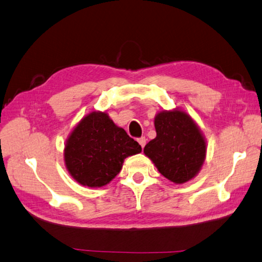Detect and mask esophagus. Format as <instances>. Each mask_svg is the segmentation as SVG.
<instances>
[{
    "label": "esophagus",
    "mask_w": 262,
    "mask_h": 262,
    "mask_svg": "<svg viewBox=\"0 0 262 262\" xmlns=\"http://www.w3.org/2000/svg\"><path fill=\"white\" fill-rule=\"evenodd\" d=\"M137 142L140 143V145H141L142 148H143V147L145 146V144H146V138H145V137H140V138H138V140H137Z\"/></svg>",
    "instance_id": "34e87169"
}]
</instances>
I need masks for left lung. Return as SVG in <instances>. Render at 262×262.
Segmentation results:
<instances>
[{
    "instance_id": "left-lung-1",
    "label": "left lung",
    "mask_w": 262,
    "mask_h": 262,
    "mask_svg": "<svg viewBox=\"0 0 262 262\" xmlns=\"http://www.w3.org/2000/svg\"><path fill=\"white\" fill-rule=\"evenodd\" d=\"M157 137L144 147L161 175L183 184L198 175L206 160L207 143L199 126L182 110L160 111L155 118Z\"/></svg>"
}]
</instances>
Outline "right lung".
I'll list each match as a JSON object with an SVG mask.
<instances>
[{
    "instance_id": "add662e5",
    "label": "right lung",
    "mask_w": 262,
    "mask_h": 262,
    "mask_svg": "<svg viewBox=\"0 0 262 262\" xmlns=\"http://www.w3.org/2000/svg\"><path fill=\"white\" fill-rule=\"evenodd\" d=\"M141 151V145L106 112L94 111L70 133L63 156L66 167L76 182L83 186L102 187L119 173L127 157Z\"/></svg>"
}]
</instances>
